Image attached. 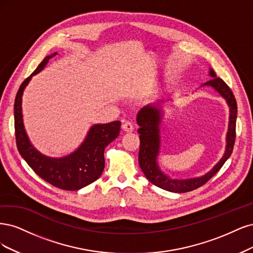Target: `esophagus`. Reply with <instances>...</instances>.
Returning <instances> with one entry per match:
<instances>
[{
	"label": "esophagus",
	"instance_id": "34e87169",
	"mask_svg": "<svg viewBox=\"0 0 253 253\" xmlns=\"http://www.w3.org/2000/svg\"><path fill=\"white\" fill-rule=\"evenodd\" d=\"M122 129H123L126 132H132L134 128H133L132 123H130V122L127 121V122H124L123 125H122Z\"/></svg>",
	"mask_w": 253,
	"mask_h": 253
}]
</instances>
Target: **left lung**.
<instances>
[{"label":"left lung","mask_w":253,"mask_h":253,"mask_svg":"<svg viewBox=\"0 0 253 253\" xmlns=\"http://www.w3.org/2000/svg\"><path fill=\"white\" fill-rule=\"evenodd\" d=\"M208 82L202 86H209L221 95L226 101L229 107V122H228V130L226 134V146L223 157L207 173L201 176L188 177V178H174L166 174L162 170L159 164V156L161 150V123L164 117V108L163 106L168 101H159L152 105H147L137 112L136 123L140 126L137 132L140 133V151H138V164L145 176L160 188L174 192L183 193L199 188L207 183L217 171L222 168L225 162L229 159L233 150L235 140V122L238 106H236L235 97L222 79L216 77L212 68H209Z\"/></svg>","instance_id":"obj_1"}]
</instances>
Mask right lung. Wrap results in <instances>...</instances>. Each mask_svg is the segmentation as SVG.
Instances as JSON below:
<instances>
[{"mask_svg": "<svg viewBox=\"0 0 253 253\" xmlns=\"http://www.w3.org/2000/svg\"><path fill=\"white\" fill-rule=\"evenodd\" d=\"M55 54L47 55L19 88L14 100L15 138L22 158L40 177L63 190H79L101 176L105 167L104 150L119 136L121 122L92 125L79 147L61 158L45 156L31 144L24 127L22 96L32 77L42 71Z\"/></svg>", "mask_w": 253, "mask_h": 253, "instance_id": "right-lung-1", "label": "right lung"}]
</instances>
